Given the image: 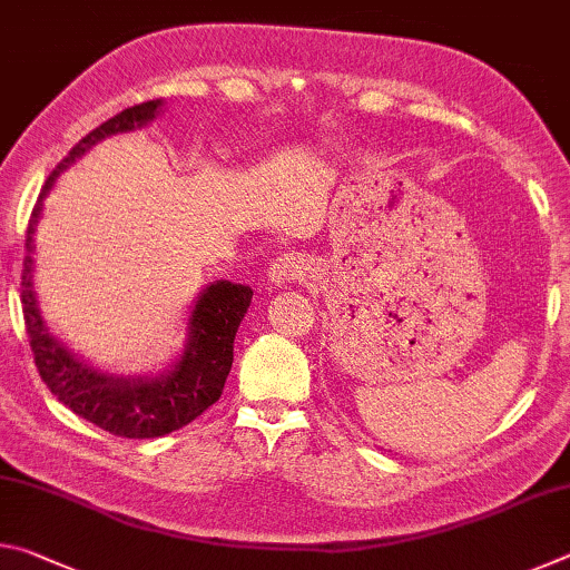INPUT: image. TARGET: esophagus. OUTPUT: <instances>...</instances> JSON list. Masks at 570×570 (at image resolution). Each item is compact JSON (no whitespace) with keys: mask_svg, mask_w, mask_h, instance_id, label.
<instances>
[{"mask_svg":"<svg viewBox=\"0 0 570 570\" xmlns=\"http://www.w3.org/2000/svg\"><path fill=\"white\" fill-rule=\"evenodd\" d=\"M308 272H312V266H308L304 256L282 254L274 258L272 266H268V278H272L274 284H292L298 282V278H304Z\"/></svg>","mask_w":570,"mask_h":570,"instance_id":"34e87169","label":"esophagus"}]
</instances>
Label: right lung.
Instances as JSON below:
<instances>
[{"label": "right lung", "instance_id": "1", "mask_svg": "<svg viewBox=\"0 0 570 570\" xmlns=\"http://www.w3.org/2000/svg\"><path fill=\"white\" fill-rule=\"evenodd\" d=\"M158 105L160 100H148L118 112L108 122H102L100 128L85 135L57 163L50 178L45 180L40 198H37L32 208L30 224H27V256L22 262V294H19V298H22L27 336H30L35 364L42 382L75 414L98 424L100 430L110 432L115 438L130 440L168 435L173 430L186 428L188 422L200 417L210 404L218 402L220 394H224L230 364H234V340L238 324L244 320L254 292L248 286L230 282H218L208 286L200 294L196 306H193L190 340L180 362L168 374H160L158 380H115L108 377V374L90 370L80 360H75L47 332L32 292V236L42 210L45 193L52 188L60 170L70 166L75 158H80L95 142L102 140L105 135L140 128V125L156 118Z\"/></svg>", "mask_w": 570, "mask_h": 570}]
</instances>
